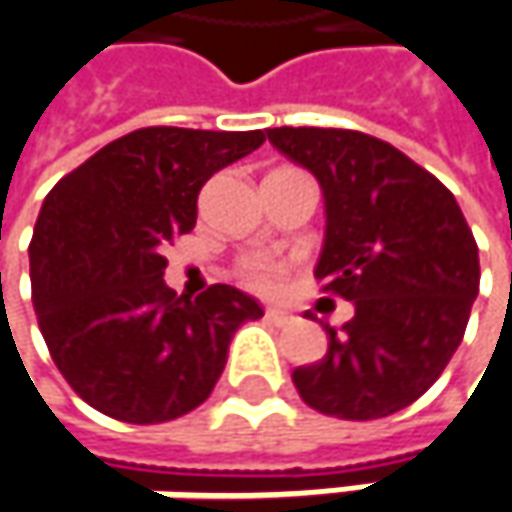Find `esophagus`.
Wrapping results in <instances>:
<instances>
[{
  "instance_id": "obj_1",
  "label": "esophagus",
  "mask_w": 512,
  "mask_h": 512,
  "mask_svg": "<svg viewBox=\"0 0 512 512\" xmlns=\"http://www.w3.org/2000/svg\"><path fill=\"white\" fill-rule=\"evenodd\" d=\"M263 319L272 322V325H287V322H290V316H287L284 310H275V307H269V310L263 313Z\"/></svg>"
}]
</instances>
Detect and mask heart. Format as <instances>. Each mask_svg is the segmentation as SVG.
I'll list each match as a JSON object with an SVG mask.
<instances>
[{"label":"heart","mask_w":512,"mask_h":512,"mask_svg":"<svg viewBox=\"0 0 512 512\" xmlns=\"http://www.w3.org/2000/svg\"><path fill=\"white\" fill-rule=\"evenodd\" d=\"M237 275L246 287L260 290V293H275L281 290V284L287 281V266L284 263H275V260H266V257H243L237 263Z\"/></svg>","instance_id":"b5f03b06"}]
</instances>
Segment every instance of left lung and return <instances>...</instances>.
<instances>
[{
	"label": "left lung",
	"instance_id": "1",
	"mask_svg": "<svg viewBox=\"0 0 512 512\" xmlns=\"http://www.w3.org/2000/svg\"><path fill=\"white\" fill-rule=\"evenodd\" d=\"M325 196L322 293L354 304L293 384L325 416L366 422L413 404L457 351L481 284L478 243L451 190L395 146L349 128H266Z\"/></svg>",
	"mask_w": 512,
	"mask_h": 512
}]
</instances>
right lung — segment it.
Listing matches in <instances>:
<instances>
[{
  "label": "right lung",
  "mask_w": 512,
  "mask_h": 512,
  "mask_svg": "<svg viewBox=\"0 0 512 512\" xmlns=\"http://www.w3.org/2000/svg\"><path fill=\"white\" fill-rule=\"evenodd\" d=\"M263 140V131L137 128L49 190L28 246L31 302L55 366L99 413L158 425L196 410L234 331L263 316L228 284L175 296L161 255L193 231L210 175Z\"/></svg>",
  "instance_id": "right-lung-1"
}]
</instances>
